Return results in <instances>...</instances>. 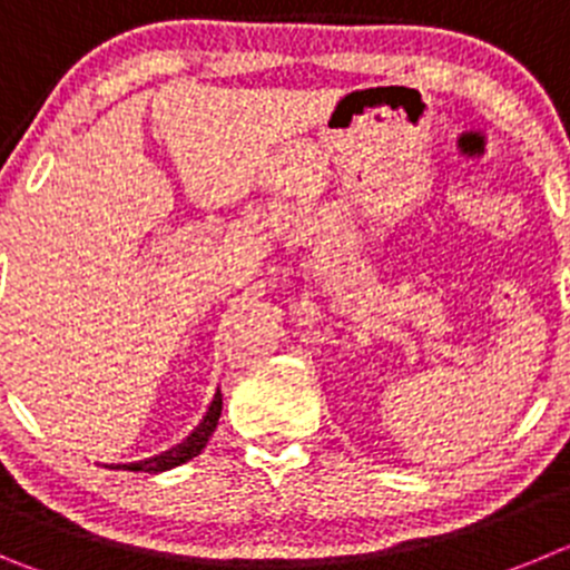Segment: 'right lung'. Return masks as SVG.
<instances>
[{
	"label": "right lung",
	"mask_w": 570,
	"mask_h": 570,
	"mask_svg": "<svg viewBox=\"0 0 570 570\" xmlns=\"http://www.w3.org/2000/svg\"><path fill=\"white\" fill-rule=\"evenodd\" d=\"M219 416H222V391H216V396H213L210 407H207V413H205V419L196 424V430L188 435V439L183 441V444L171 446V450H165V453L154 455V459L137 461V464H126V470H131V472H165V470H174V466L185 464V461L196 459V455L205 450L207 439L213 435L216 424H219Z\"/></svg>",
	"instance_id": "obj_1"
}]
</instances>
